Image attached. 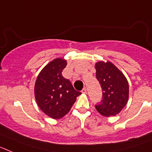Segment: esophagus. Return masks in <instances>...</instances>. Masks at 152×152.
<instances>
[{
    "mask_svg": "<svg viewBox=\"0 0 152 152\" xmlns=\"http://www.w3.org/2000/svg\"><path fill=\"white\" fill-rule=\"evenodd\" d=\"M81 92H82V94H86V93H87V89H86L85 88H83V90L81 91Z\"/></svg>",
    "mask_w": 152,
    "mask_h": 152,
    "instance_id": "34e87169",
    "label": "esophagus"
}]
</instances>
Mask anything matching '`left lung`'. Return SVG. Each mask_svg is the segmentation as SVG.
I'll list each match as a JSON object with an SVG mask.
<instances>
[{
	"mask_svg": "<svg viewBox=\"0 0 152 152\" xmlns=\"http://www.w3.org/2000/svg\"><path fill=\"white\" fill-rule=\"evenodd\" d=\"M95 69L96 77L103 91V100L95 107L102 116H116L128 102V80L123 72L110 61H98L95 64Z\"/></svg>",
	"mask_w": 152,
	"mask_h": 152,
	"instance_id": "8db88e82",
	"label": "left lung"
}]
</instances>
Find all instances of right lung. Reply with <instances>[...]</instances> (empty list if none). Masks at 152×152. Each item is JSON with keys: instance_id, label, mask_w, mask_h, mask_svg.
<instances>
[{"instance_id": "1", "label": "right lung", "mask_w": 152, "mask_h": 152, "mask_svg": "<svg viewBox=\"0 0 152 152\" xmlns=\"http://www.w3.org/2000/svg\"><path fill=\"white\" fill-rule=\"evenodd\" d=\"M67 61L61 58L52 60L42 69L35 83V98L45 115L59 119L70 111L81 93L75 91L72 83L61 75Z\"/></svg>"}]
</instances>
